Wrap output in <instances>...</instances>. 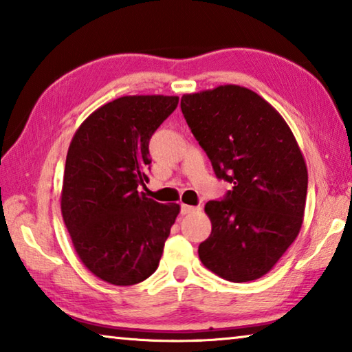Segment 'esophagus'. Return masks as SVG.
<instances>
[{
	"label": "esophagus",
	"mask_w": 352,
	"mask_h": 352,
	"mask_svg": "<svg viewBox=\"0 0 352 352\" xmlns=\"http://www.w3.org/2000/svg\"><path fill=\"white\" fill-rule=\"evenodd\" d=\"M199 208H195V206H190V205H184V204H182V214H190V212H195L197 211Z\"/></svg>",
	"instance_id": "obj_1"
}]
</instances>
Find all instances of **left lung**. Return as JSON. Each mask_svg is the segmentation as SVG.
Here are the masks:
<instances>
[{"label": "left lung", "instance_id": "left-lung-1", "mask_svg": "<svg viewBox=\"0 0 352 352\" xmlns=\"http://www.w3.org/2000/svg\"><path fill=\"white\" fill-rule=\"evenodd\" d=\"M182 111L216 175L234 184L205 205L212 230L201 264L231 283L267 275L305 217L307 168L294 133L275 107L233 83L183 94Z\"/></svg>", "mask_w": 352, "mask_h": 352}]
</instances>
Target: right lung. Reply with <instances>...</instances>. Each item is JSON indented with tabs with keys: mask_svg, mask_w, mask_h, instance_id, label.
<instances>
[{
	"mask_svg": "<svg viewBox=\"0 0 352 352\" xmlns=\"http://www.w3.org/2000/svg\"><path fill=\"white\" fill-rule=\"evenodd\" d=\"M178 96H122L94 110L69 142L60 210L82 264L113 285H133L158 269L180 205L140 192L148 140Z\"/></svg>",
	"mask_w": 352,
	"mask_h": 352,
	"instance_id": "right-lung-1",
	"label": "right lung"
}]
</instances>
